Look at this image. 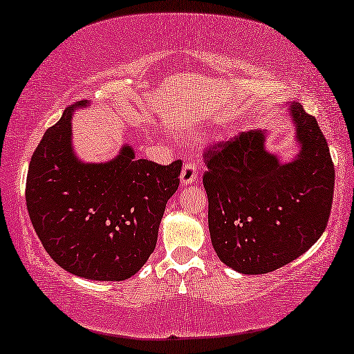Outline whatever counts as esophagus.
I'll return each instance as SVG.
<instances>
[{
	"label": "esophagus",
	"instance_id": "obj_1",
	"mask_svg": "<svg viewBox=\"0 0 354 354\" xmlns=\"http://www.w3.org/2000/svg\"><path fill=\"white\" fill-rule=\"evenodd\" d=\"M198 165L193 161H188L185 162L183 169L180 172V185L182 187H188V185H192L196 182V178H198Z\"/></svg>",
	"mask_w": 354,
	"mask_h": 354
}]
</instances>
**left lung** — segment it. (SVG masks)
Instances as JSON below:
<instances>
[{
	"label": "left lung",
	"mask_w": 354,
	"mask_h": 354,
	"mask_svg": "<svg viewBox=\"0 0 354 354\" xmlns=\"http://www.w3.org/2000/svg\"><path fill=\"white\" fill-rule=\"evenodd\" d=\"M283 109L295 127L291 160L268 149L263 129L242 133L205 156L212 247L241 274L283 268L322 237L329 220L335 172L328 142L299 102Z\"/></svg>",
	"instance_id": "left-lung-1"
}]
</instances>
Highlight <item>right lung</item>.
<instances>
[{
    "label": "right lung",
    "instance_id": "1",
    "mask_svg": "<svg viewBox=\"0 0 354 354\" xmlns=\"http://www.w3.org/2000/svg\"><path fill=\"white\" fill-rule=\"evenodd\" d=\"M75 102L48 128L31 156L26 207L46 252L69 274L122 281L153 253L167 201L177 192L182 161L138 160L123 144L112 160L82 161L73 145Z\"/></svg>",
    "mask_w": 354,
    "mask_h": 354
}]
</instances>
